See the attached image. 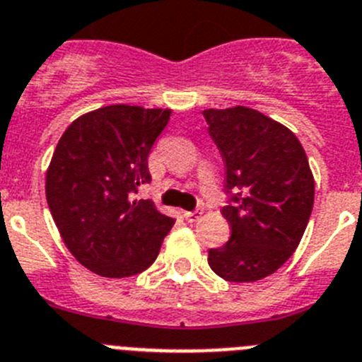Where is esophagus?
<instances>
[{"mask_svg": "<svg viewBox=\"0 0 362 362\" xmlns=\"http://www.w3.org/2000/svg\"><path fill=\"white\" fill-rule=\"evenodd\" d=\"M184 216L187 221H197V220H200L202 211H185Z\"/></svg>", "mask_w": 362, "mask_h": 362, "instance_id": "34e87169", "label": "esophagus"}]
</instances>
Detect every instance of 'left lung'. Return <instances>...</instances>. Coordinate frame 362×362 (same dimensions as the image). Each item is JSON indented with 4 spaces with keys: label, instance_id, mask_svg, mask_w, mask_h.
Instances as JSON below:
<instances>
[{
    "label": "left lung",
    "instance_id": "8db88e82",
    "mask_svg": "<svg viewBox=\"0 0 362 362\" xmlns=\"http://www.w3.org/2000/svg\"><path fill=\"white\" fill-rule=\"evenodd\" d=\"M226 164L229 242L209 250L211 269L234 283L274 274L298 249L314 207V177L298 136L245 106L205 110Z\"/></svg>",
    "mask_w": 362,
    "mask_h": 362
}]
</instances>
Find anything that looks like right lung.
<instances>
[{
  "instance_id": "1",
  "label": "right lung",
  "mask_w": 362,
  "mask_h": 362,
  "mask_svg": "<svg viewBox=\"0 0 362 362\" xmlns=\"http://www.w3.org/2000/svg\"><path fill=\"white\" fill-rule=\"evenodd\" d=\"M171 110L113 104L71 122L47 171L52 218L77 262L103 278L148 269L175 218L133 200L151 182L148 155Z\"/></svg>"
}]
</instances>
